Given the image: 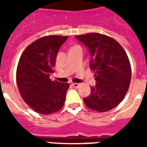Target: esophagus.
Listing matches in <instances>:
<instances>
[{
    "label": "esophagus",
    "mask_w": 147,
    "mask_h": 147,
    "mask_svg": "<svg viewBox=\"0 0 147 147\" xmlns=\"http://www.w3.org/2000/svg\"><path fill=\"white\" fill-rule=\"evenodd\" d=\"M71 85H72V86H73V87H75V88H78V87L80 86V83H72Z\"/></svg>",
    "instance_id": "34e87169"
}]
</instances>
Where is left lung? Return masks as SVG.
<instances>
[{"instance_id":"8db88e82","label":"left lung","mask_w":147,"mask_h":147,"mask_svg":"<svg viewBox=\"0 0 147 147\" xmlns=\"http://www.w3.org/2000/svg\"><path fill=\"white\" fill-rule=\"evenodd\" d=\"M88 48L90 67L94 72L96 85L83 98L85 105L99 113L107 112L120 104L127 92L131 69L123 47L107 35L89 33L76 36Z\"/></svg>"}]
</instances>
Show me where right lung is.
I'll use <instances>...</instances> for the list:
<instances>
[{
  "label": "right lung",
  "instance_id": "1",
  "mask_svg": "<svg viewBox=\"0 0 147 147\" xmlns=\"http://www.w3.org/2000/svg\"><path fill=\"white\" fill-rule=\"evenodd\" d=\"M67 36L40 38L21 55L16 70V83L24 102L34 111L49 115L63 107L69 83L49 79L57 55Z\"/></svg>",
  "mask_w": 147,
  "mask_h": 147
}]
</instances>
